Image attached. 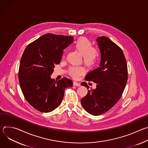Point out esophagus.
<instances>
[{
    "label": "esophagus",
    "instance_id": "1",
    "mask_svg": "<svg viewBox=\"0 0 148 148\" xmlns=\"http://www.w3.org/2000/svg\"><path fill=\"white\" fill-rule=\"evenodd\" d=\"M73 85H74V86L79 87V86H80V84H79V82H77L74 81V82H73Z\"/></svg>",
    "mask_w": 148,
    "mask_h": 148
}]
</instances>
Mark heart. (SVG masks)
<instances>
[{"label":"heart","mask_w":148,"mask_h":148,"mask_svg":"<svg viewBox=\"0 0 148 148\" xmlns=\"http://www.w3.org/2000/svg\"><path fill=\"white\" fill-rule=\"evenodd\" d=\"M74 47L83 56L84 62L87 65L91 66L97 60L98 56V51L92 48V43L87 38H79L75 42ZM85 71V68L82 66H73L69 70V74L73 77H77Z\"/></svg>","instance_id":"heart-1"}]
</instances>
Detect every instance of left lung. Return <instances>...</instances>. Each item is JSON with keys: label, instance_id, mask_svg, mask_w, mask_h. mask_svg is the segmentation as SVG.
Masks as SVG:
<instances>
[{"label": "left lung", "instance_id": "1", "mask_svg": "<svg viewBox=\"0 0 148 148\" xmlns=\"http://www.w3.org/2000/svg\"><path fill=\"white\" fill-rule=\"evenodd\" d=\"M96 41L101 53L99 66L90 71L85 78L96 83V88L88 90L86 96L81 99L84 110L95 116L107 112L114 106L128 79L127 65L122 49L107 37H98ZM81 85L89 88L86 82Z\"/></svg>", "mask_w": 148, "mask_h": 148}]
</instances>
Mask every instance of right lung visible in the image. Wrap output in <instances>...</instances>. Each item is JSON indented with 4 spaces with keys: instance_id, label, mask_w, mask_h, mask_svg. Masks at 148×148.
Here are the masks:
<instances>
[{
    "instance_id": "right-lung-1",
    "label": "right lung",
    "mask_w": 148,
    "mask_h": 148,
    "mask_svg": "<svg viewBox=\"0 0 148 148\" xmlns=\"http://www.w3.org/2000/svg\"><path fill=\"white\" fill-rule=\"evenodd\" d=\"M74 40L73 36L46 34L29 45L20 60L18 80L27 102L41 112H49L61 103L64 90L73 81L51 78L56 64L60 62L63 50Z\"/></svg>"
}]
</instances>
